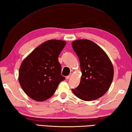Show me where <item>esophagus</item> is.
<instances>
[{
	"label": "esophagus",
	"mask_w": 132,
	"mask_h": 132,
	"mask_svg": "<svg viewBox=\"0 0 132 132\" xmlns=\"http://www.w3.org/2000/svg\"><path fill=\"white\" fill-rule=\"evenodd\" d=\"M72 75H73V74L71 73V74H69V75L68 76H67V77H66V79H67V80H69V79H70V78H71V77H72Z\"/></svg>",
	"instance_id": "34e87169"
}]
</instances>
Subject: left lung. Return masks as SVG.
<instances>
[{
    "instance_id": "obj_1",
    "label": "left lung",
    "mask_w": 132,
    "mask_h": 132,
    "mask_svg": "<svg viewBox=\"0 0 132 132\" xmlns=\"http://www.w3.org/2000/svg\"><path fill=\"white\" fill-rule=\"evenodd\" d=\"M71 45L79 58L82 72L80 84L71 89L72 92L85 101L99 99L109 89L113 80L111 61L106 52L90 40H77Z\"/></svg>"
}]
</instances>
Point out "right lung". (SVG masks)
<instances>
[{"label": "right lung", "instance_id": "obj_1", "mask_svg": "<svg viewBox=\"0 0 132 132\" xmlns=\"http://www.w3.org/2000/svg\"><path fill=\"white\" fill-rule=\"evenodd\" d=\"M66 44L63 40H48L23 60L19 70V82L31 99L39 102L49 99L65 80L61 75L58 56Z\"/></svg>", "mask_w": 132, "mask_h": 132}]
</instances>
